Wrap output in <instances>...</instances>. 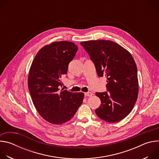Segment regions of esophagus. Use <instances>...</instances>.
I'll return each mask as SVG.
<instances>
[{
    "instance_id": "esophagus-1",
    "label": "esophagus",
    "mask_w": 159,
    "mask_h": 159,
    "mask_svg": "<svg viewBox=\"0 0 159 159\" xmlns=\"http://www.w3.org/2000/svg\"><path fill=\"white\" fill-rule=\"evenodd\" d=\"M84 95H85V96L90 97V96H92L93 95V94L92 93H90V92H87V93H85Z\"/></svg>"
}]
</instances>
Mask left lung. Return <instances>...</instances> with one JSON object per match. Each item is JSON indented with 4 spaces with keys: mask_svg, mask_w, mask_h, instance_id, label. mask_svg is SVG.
Listing matches in <instances>:
<instances>
[{
    "mask_svg": "<svg viewBox=\"0 0 159 159\" xmlns=\"http://www.w3.org/2000/svg\"><path fill=\"white\" fill-rule=\"evenodd\" d=\"M80 44L94 63L98 75L107 78V92L96 93L101 99L97 116L109 122H118L133 109L139 94L137 67L130 53L109 40H93Z\"/></svg>",
    "mask_w": 159,
    "mask_h": 159,
    "instance_id": "1",
    "label": "left lung"
}]
</instances>
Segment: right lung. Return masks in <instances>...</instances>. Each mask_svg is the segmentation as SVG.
I'll use <instances>...</instances> for the list:
<instances>
[{"label": "right lung", "mask_w": 159, "mask_h": 159, "mask_svg": "<svg viewBox=\"0 0 159 159\" xmlns=\"http://www.w3.org/2000/svg\"><path fill=\"white\" fill-rule=\"evenodd\" d=\"M77 50L73 42H53L39 50L30 67L28 84L33 102L41 116L50 123L69 121L82 103L84 93L59 89L61 75L66 74Z\"/></svg>", "instance_id": "right-lung-1"}]
</instances>
